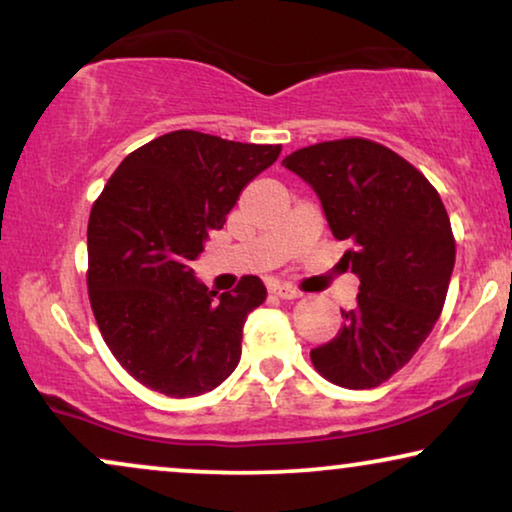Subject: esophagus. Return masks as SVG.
Instances as JSON below:
<instances>
[{"instance_id": "1", "label": "esophagus", "mask_w": 512, "mask_h": 512, "mask_svg": "<svg viewBox=\"0 0 512 512\" xmlns=\"http://www.w3.org/2000/svg\"><path fill=\"white\" fill-rule=\"evenodd\" d=\"M270 291L275 293L277 298H284V300H293V298L303 296V293H300L298 289H293V286H289V284H275Z\"/></svg>"}]
</instances>
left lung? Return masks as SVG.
<instances>
[{
  "instance_id": "obj_1",
  "label": "left lung",
  "mask_w": 512,
  "mask_h": 512,
  "mask_svg": "<svg viewBox=\"0 0 512 512\" xmlns=\"http://www.w3.org/2000/svg\"><path fill=\"white\" fill-rule=\"evenodd\" d=\"M317 193L342 263L359 277L354 310L314 368L347 389H373L408 363L436 326L454 270V237L443 200L422 172L387 146L338 139L282 160Z\"/></svg>"
}]
</instances>
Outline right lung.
I'll use <instances>...</instances> for the list:
<instances>
[{
  "mask_svg": "<svg viewBox=\"0 0 512 512\" xmlns=\"http://www.w3.org/2000/svg\"><path fill=\"white\" fill-rule=\"evenodd\" d=\"M279 151L177 130L132 151L97 198L90 305L111 354L144 387L200 396L240 363L244 321L268 291L254 275L233 291H209L191 263Z\"/></svg>",
  "mask_w": 512,
  "mask_h": 512,
  "instance_id": "add662e5",
  "label": "right lung"
}]
</instances>
